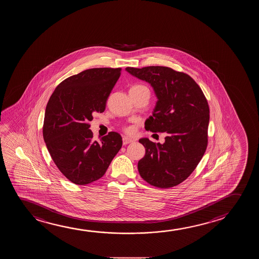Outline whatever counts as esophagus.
<instances>
[{
	"mask_svg": "<svg viewBox=\"0 0 259 259\" xmlns=\"http://www.w3.org/2000/svg\"><path fill=\"white\" fill-rule=\"evenodd\" d=\"M134 142V140L130 139V138H128V137H124L123 138V144L124 145H126L128 143H131Z\"/></svg>",
	"mask_w": 259,
	"mask_h": 259,
	"instance_id": "esophagus-1",
	"label": "esophagus"
}]
</instances>
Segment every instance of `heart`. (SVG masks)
<instances>
[{
	"label": "heart",
	"instance_id": "obj_1",
	"mask_svg": "<svg viewBox=\"0 0 259 259\" xmlns=\"http://www.w3.org/2000/svg\"><path fill=\"white\" fill-rule=\"evenodd\" d=\"M143 89H146V90H148V88H147L146 87H144V85H142V84H137V85H135V87H132L131 90H143ZM125 131L131 132L132 128L126 127L125 128Z\"/></svg>",
	"mask_w": 259,
	"mask_h": 259
}]
</instances>
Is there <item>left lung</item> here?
Listing matches in <instances>:
<instances>
[{
  "mask_svg": "<svg viewBox=\"0 0 259 259\" xmlns=\"http://www.w3.org/2000/svg\"><path fill=\"white\" fill-rule=\"evenodd\" d=\"M125 70L153 87L158 98L145 129L165 133V143L142 138L145 156L138 162L140 176L158 188L186 180L201 160L207 145L209 107L202 90L190 75L161 66Z\"/></svg>",
  "mask_w": 259,
  "mask_h": 259,
  "instance_id": "1",
  "label": "left lung"
}]
</instances>
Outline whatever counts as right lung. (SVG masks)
I'll return each mask as SVG.
<instances>
[{
  "label": "right lung",
  "instance_id": "obj_1",
  "mask_svg": "<svg viewBox=\"0 0 259 259\" xmlns=\"http://www.w3.org/2000/svg\"><path fill=\"white\" fill-rule=\"evenodd\" d=\"M121 68L87 69L60 82L45 109L42 135L53 161L73 184L85 185L104 176L122 147L118 133L94 141L89 121L102 113Z\"/></svg>",
  "mask_w": 259,
  "mask_h": 259
}]
</instances>
